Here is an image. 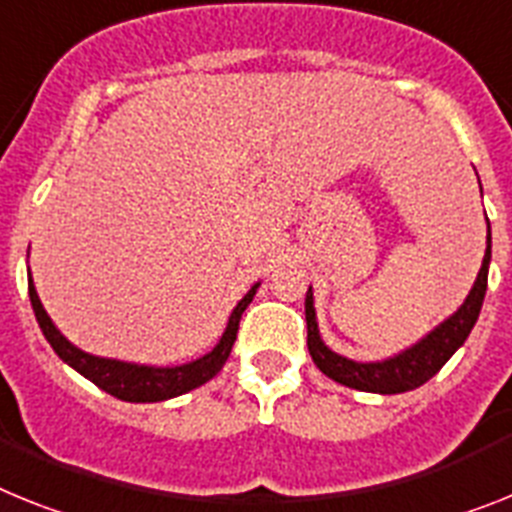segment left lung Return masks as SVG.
Masks as SVG:
<instances>
[{
    "mask_svg": "<svg viewBox=\"0 0 512 512\" xmlns=\"http://www.w3.org/2000/svg\"><path fill=\"white\" fill-rule=\"evenodd\" d=\"M479 187H482V182H479ZM489 260H492V231H489L487 221V252H484L479 276H476L474 286H471L461 307L455 309L448 320H442L437 328L429 330L427 336L411 343L409 349L398 351L388 359H380V362H356V359L336 354L330 346H325L320 328H317L315 294H312V286H309L307 299H304V317H307V346L312 362L330 380L341 382L346 388L364 390V393L395 395L419 388L429 377H435L442 364L461 349L471 328L479 320L484 294H487Z\"/></svg>",
    "mask_w": 512,
    "mask_h": 512,
    "instance_id": "obj_1",
    "label": "left lung"
}]
</instances>
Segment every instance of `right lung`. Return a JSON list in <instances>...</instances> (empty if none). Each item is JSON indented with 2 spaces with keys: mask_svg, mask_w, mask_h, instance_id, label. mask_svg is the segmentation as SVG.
<instances>
[{
  "mask_svg": "<svg viewBox=\"0 0 512 512\" xmlns=\"http://www.w3.org/2000/svg\"><path fill=\"white\" fill-rule=\"evenodd\" d=\"M30 273V270H28ZM257 289H260V281L247 291V294L239 299V304L234 307V312L229 315L226 322V330H223L221 341L203 354L200 359H192L187 364H176V367H156V364H135V362H122V359H109V356H96L88 354V351L77 349L75 343H70L62 336V330L51 322L49 312L44 309L41 299H38V291L33 286V278L28 276V296L30 304H33V312H36L38 328L46 336V341L51 343V349L57 351V356L64 364H70L75 372L90 380L93 385H98L101 390H106L109 395L119 398V401L130 403H158L169 401L176 395L190 393V390L200 388L208 380L218 375L226 364L231 354V346L236 341V330H239V320H242V312L249 307V302L255 299Z\"/></svg>",
  "mask_w": 512,
  "mask_h": 512,
  "instance_id": "add662e5",
  "label": "right lung"
}]
</instances>
